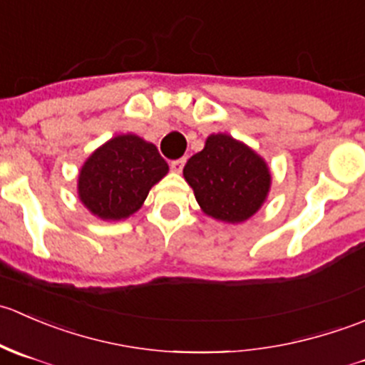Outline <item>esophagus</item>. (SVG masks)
I'll return each instance as SVG.
<instances>
[{
	"instance_id": "esophagus-1",
	"label": "esophagus",
	"mask_w": 365,
	"mask_h": 365,
	"mask_svg": "<svg viewBox=\"0 0 365 365\" xmlns=\"http://www.w3.org/2000/svg\"><path fill=\"white\" fill-rule=\"evenodd\" d=\"M171 169L175 173H182V169H183V165H185V159H176V160H171Z\"/></svg>"
}]
</instances>
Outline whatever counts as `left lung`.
Returning <instances> with one entry per match:
<instances>
[{
  "label": "left lung",
  "mask_w": 365,
  "mask_h": 365,
  "mask_svg": "<svg viewBox=\"0 0 365 365\" xmlns=\"http://www.w3.org/2000/svg\"><path fill=\"white\" fill-rule=\"evenodd\" d=\"M183 176L206 215L233 224L259 210L272 182L264 160L226 134L210 135L187 160Z\"/></svg>",
  "instance_id": "1"
}]
</instances>
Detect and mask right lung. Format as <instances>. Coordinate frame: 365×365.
<instances>
[{
	"label": "right lung",
	"mask_w": 365,
	"mask_h": 365,
	"mask_svg": "<svg viewBox=\"0 0 365 365\" xmlns=\"http://www.w3.org/2000/svg\"><path fill=\"white\" fill-rule=\"evenodd\" d=\"M168 169L152 143L132 134L116 135L81 169L79 197L101 219H125L141 208L150 189Z\"/></svg>",
	"instance_id": "add662e5"
}]
</instances>
